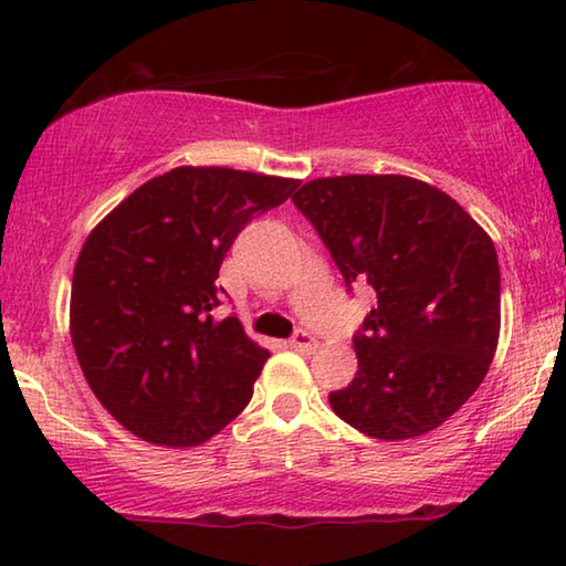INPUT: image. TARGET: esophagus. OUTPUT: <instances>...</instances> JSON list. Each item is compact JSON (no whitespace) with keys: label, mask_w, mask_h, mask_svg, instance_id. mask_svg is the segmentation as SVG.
I'll return each mask as SVG.
<instances>
[{"label":"esophagus","mask_w":566,"mask_h":566,"mask_svg":"<svg viewBox=\"0 0 566 566\" xmlns=\"http://www.w3.org/2000/svg\"><path fill=\"white\" fill-rule=\"evenodd\" d=\"M290 347H292V349H296V352H306V354H310V352L317 349V339H314L310 332L300 329V332H296L294 337L290 339Z\"/></svg>","instance_id":"34e87169"}]
</instances>
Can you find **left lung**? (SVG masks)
I'll return each mask as SVG.
<instances>
[{"instance_id": "obj_1", "label": "left lung", "mask_w": 566, "mask_h": 566, "mask_svg": "<svg viewBox=\"0 0 566 566\" xmlns=\"http://www.w3.org/2000/svg\"><path fill=\"white\" fill-rule=\"evenodd\" d=\"M375 310L354 334L359 369L334 415L375 439H411L454 415L500 342V262L490 234L447 191L405 175L306 181L292 197Z\"/></svg>"}]
</instances>
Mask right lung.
<instances>
[{"label":"right lung","mask_w":566,"mask_h":566,"mask_svg":"<svg viewBox=\"0 0 566 566\" xmlns=\"http://www.w3.org/2000/svg\"><path fill=\"white\" fill-rule=\"evenodd\" d=\"M296 179L177 167L92 229L74 264L70 334L90 389L134 437L197 447L252 399L270 352L237 317L214 319L229 247Z\"/></svg>","instance_id":"right-lung-1"}]
</instances>
